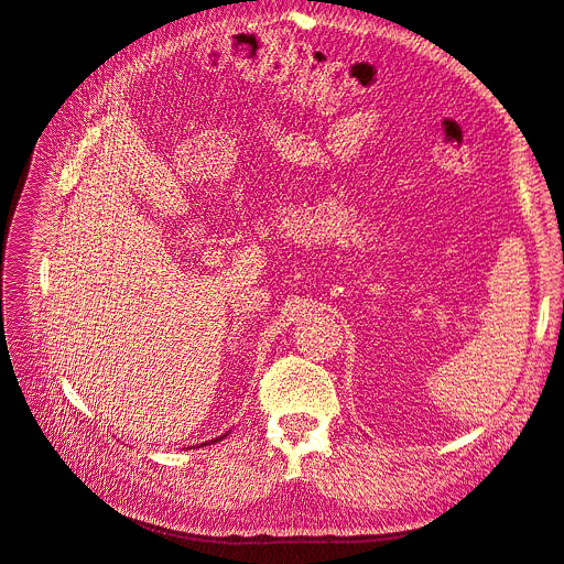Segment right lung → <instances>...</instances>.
Here are the masks:
<instances>
[{
  "mask_svg": "<svg viewBox=\"0 0 564 564\" xmlns=\"http://www.w3.org/2000/svg\"><path fill=\"white\" fill-rule=\"evenodd\" d=\"M224 437H227V434H221V437H217V440H210V442H205V444H215V442H219V440H224ZM203 446V444H200Z\"/></svg>",
  "mask_w": 564,
  "mask_h": 564,
  "instance_id": "obj_1",
  "label": "right lung"
}]
</instances>
